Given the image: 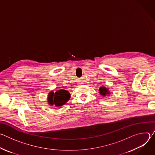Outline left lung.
Listing matches in <instances>:
<instances>
[{
    "label": "left lung",
    "instance_id": "8db88e82",
    "mask_svg": "<svg viewBox=\"0 0 155 155\" xmlns=\"http://www.w3.org/2000/svg\"><path fill=\"white\" fill-rule=\"evenodd\" d=\"M99 93L101 95H102V96L105 97L107 95H109L110 94V92L109 91L107 87H105V86H101L99 87Z\"/></svg>",
    "mask_w": 155,
    "mask_h": 155
}]
</instances>
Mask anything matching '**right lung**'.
I'll return each mask as SVG.
<instances>
[{
	"label": "right lung",
	"instance_id": "add662e5",
	"mask_svg": "<svg viewBox=\"0 0 155 155\" xmlns=\"http://www.w3.org/2000/svg\"><path fill=\"white\" fill-rule=\"evenodd\" d=\"M70 93L64 90H59L54 93L53 91L49 92L48 95V103L49 105L56 107H61L70 99Z\"/></svg>",
	"mask_w": 155,
	"mask_h": 155
}]
</instances>
